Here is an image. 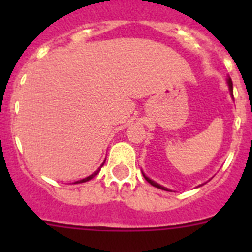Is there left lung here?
Listing matches in <instances>:
<instances>
[{"mask_svg":"<svg viewBox=\"0 0 252 252\" xmlns=\"http://www.w3.org/2000/svg\"><path fill=\"white\" fill-rule=\"evenodd\" d=\"M228 86H230V90L232 91V81H231V78H228ZM144 178H145V179L148 180V182H149V183L151 184V186L157 187V188H159V189H162V190H168V189L164 188V187L159 186V184H158V183H155V182H153V180H151V179H149V178H148V177H145V175H144Z\"/></svg>","mask_w":252,"mask_h":252,"instance_id":"left-lung-1","label":"left lung"}]
</instances>
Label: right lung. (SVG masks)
Listing matches in <instances>:
<instances>
[{
	"mask_svg": "<svg viewBox=\"0 0 252 252\" xmlns=\"http://www.w3.org/2000/svg\"><path fill=\"white\" fill-rule=\"evenodd\" d=\"M102 166H103V164H102V165H101V168H102ZM101 168H99V169H98V170H97V171H94V173H93V174H92V175H90V177H87V178H84V179H81V180H78V182H75V183H84V182H88V180H91V179H92V178H94V177H95V175L98 174V173H99V170H101Z\"/></svg>",
	"mask_w": 252,
	"mask_h": 252,
	"instance_id": "obj_1",
	"label": "right lung"
}]
</instances>
